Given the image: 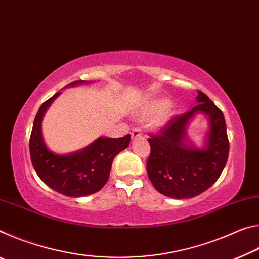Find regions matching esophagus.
I'll list each match as a JSON object with an SVG mask.
<instances>
[{
	"mask_svg": "<svg viewBox=\"0 0 259 259\" xmlns=\"http://www.w3.org/2000/svg\"><path fill=\"white\" fill-rule=\"evenodd\" d=\"M139 137H143V131L140 129H134L131 131V138H139Z\"/></svg>",
	"mask_w": 259,
	"mask_h": 259,
	"instance_id": "esophagus-1",
	"label": "esophagus"
}]
</instances>
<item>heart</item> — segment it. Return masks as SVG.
I'll return each instance as SVG.
<instances>
[{"instance_id":"1","label":"heart","mask_w":259,"mask_h":259,"mask_svg":"<svg viewBox=\"0 0 259 259\" xmlns=\"http://www.w3.org/2000/svg\"><path fill=\"white\" fill-rule=\"evenodd\" d=\"M174 113L175 107L171 103H169L166 99H157L147 104L145 107L138 111L137 116L142 120L154 116V119H153L154 124L156 126H163L174 115Z\"/></svg>"}]
</instances>
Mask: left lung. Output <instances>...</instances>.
<instances>
[{
	"label": "left lung",
	"mask_w": 259,
	"mask_h": 259,
	"mask_svg": "<svg viewBox=\"0 0 259 259\" xmlns=\"http://www.w3.org/2000/svg\"><path fill=\"white\" fill-rule=\"evenodd\" d=\"M196 102L191 111L175 116L159 134L148 138V177L157 192L172 199L194 198L208 190L221 176L229 157L223 112L201 91ZM196 113H203L209 122L202 149L195 148L187 137V126Z\"/></svg>",
	"instance_id": "obj_1"
}]
</instances>
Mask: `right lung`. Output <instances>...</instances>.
<instances>
[{
	"label": "right lung",
	"instance_id": "right-lung-1",
	"mask_svg": "<svg viewBox=\"0 0 259 259\" xmlns=\"http://www.w3.org/2000/svg\"><path fill=\"white\" fill-rule=\"evenodd\" d=\"M90 81H75L67 87L88 84ZM57 93L41 105L35 116L29 138L30 160L42 182L56 192L71 198H80L102 190L111 172L112 163L121 151L129 146L130 135L121 138L99 137L81 151L57 154L47 147L42 136V120Z\"/></svg>",
	"mask_w": 259,
	"mask_h": 259
}]
</instances>
